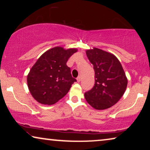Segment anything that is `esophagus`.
<instances>
[{"label":"esophagus","instance_id":"34e87169","mask_svg":"<svg viewBox=\"0 0 150 150\" xmlns=\"http://www.w3.org/2000/svg\"><path fill=\"white\" fill-rule=\"evenodd\" d=\"M76 79H77V81H78V82H81V77L79 76L77 77Z\"/></svg>","mask_w":150,"mask_h":150}]
</instances>
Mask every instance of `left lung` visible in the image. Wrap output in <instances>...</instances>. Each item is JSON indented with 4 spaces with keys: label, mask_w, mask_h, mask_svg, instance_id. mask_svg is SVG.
Wrapping results in <instances>:
<instances>
[{
    "label": "left lung",
    "mask_w": 150,
    "mask_h": 150,
    "mask_svg": "<svg viewBox=\"0 0 150 150\" xmlns=\"http://www.w3.org/2000/svg\"><path fill=\"white\" fill-rule=\"evenodd\" d=\"M95 71V84L85 93L87 102L97 110L113 106L124 95L128 80L120 61L113 54L98 48L86 52Z\"/></svg>",
    "instance_id": "1"
}]
</instances>
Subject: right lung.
Returning <instances> with one entry per match:
<instances>
[{"label": "right lung", "instance_id": "1", "mask_svg": "<svg viewBox=\"0 0 150 150\" xmlns=\"http://www.w3.org/2000/svg\"><path fill=\"white\" fill-rule=\"evenodd\" d=\"M76 49L64 50L55 47L44 52L32 67L27 76L29 91L43 104H53L64 97L76 82L66 65Z\"/></svg>", "mask_w": 150, "mask_h": 150}]
</instances>
